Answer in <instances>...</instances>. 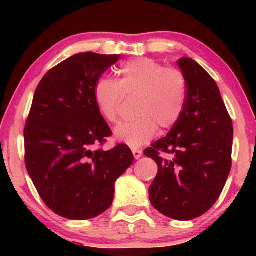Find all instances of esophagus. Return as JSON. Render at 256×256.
Here are the masks:
<instances>
[{
	"mask_svg": "<svg viewBox=\"0 0 256 256\" xmlns=\"http://www.w3.org/2000/svg\"><path fill=\"white\" fill-rule=\"evenodd\" d=\"M132 155H134V157H135V160L141 158V156H142V150H141V149L132 148Z\"/></svg>",
	"mask_w": 256,
	"mask_h": 256,
	"instance_id": "1",
	"label": "esophagus"
}]
</instances>
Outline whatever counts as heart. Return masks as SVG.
<instances>
[{"mask_svg": "<svg viewBox=\"0 0 256 256\" xmlns=\"http://www.w3.org/2000/svg\"><path fill=\"white\" fill-rule=\"evenodd\" d=\"M120 79H98L93 96L98 110L108 122H115L124 94L138 96V116L114 129L118 141L130 146L149 142L158 132L174 127L186 104V79L180 70L166 68L152 59L130 60L120 68Z\"/></svg>", "mask_w": 256, "mask_h": 256, "instance_id": "b5f03b06", "label": "heart"}]
</instances>
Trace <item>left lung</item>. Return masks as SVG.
<instances>
[{"mask_svg": "<svg viewBox=\"0 0 256 256\" xmlns=\"http://www.w3.org/2000/svg\"><path fill=\"white\" fill-rule=\"evenodd\" d=\"M177 64L186 79L185 110L169 134L144 155L158 166L149 188L152 205L186 222L208 212L222 194L232 166L233 124L212 76L191 58Z\"/></svg>", "mask_w": 256, "mask_h": 256, "instance_id": "8db88e82", "label": "left lung"}]
</instances>
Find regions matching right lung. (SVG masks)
I'll return each instance as SVG.
<instances>
[{
    "label": "right lung",
    "mask_w": 256,
    "mask_h": 256,
    "mask_svg": "<svg viewBox=\"0 0 256 256\" xmlns=\"http://www.w3.org/2000/svg\"><path fill=\"white\" fill-rule=\"evenodd\" d=\"M118 59L74 54L51 68L34 92L24 129L26 166L45 205L62 218L90 219L110 208L115 182L134 162L122 143L93 150L112 135L93 88Z\"/></svg>",
    "instance_id": "add662e5"
}]
</instances>
